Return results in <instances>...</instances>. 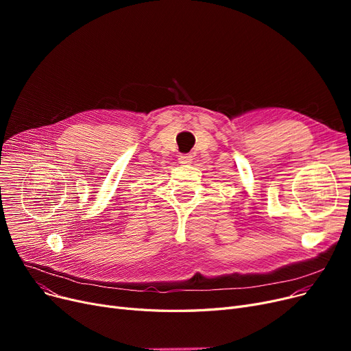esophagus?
Here are the masks:
<instances>
[{"label":"esophagus","mask_w":351,"mask_h":351,"mask_svg":"<svg viewBox=\"0 0 351 351\" xmlns=\"http://www.w3.org/2000/svg\"><path fill=\"white\" fill-rule=\"evenodd\" d=\"M178 159H179L180 163H191L193 158H192V155H189V154H180V155L178 156Z\"/></svg>","instance_id":"esophagus-1"}]
</instances>
